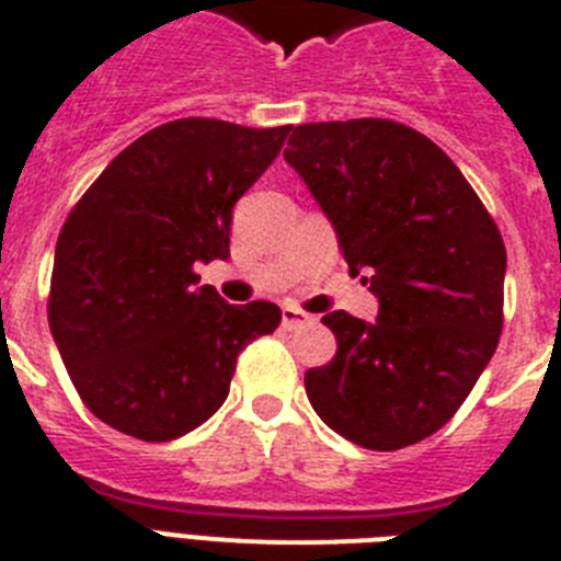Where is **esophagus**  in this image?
<instances>
[{
    "label": "esophagus",
    "instance_id": "34e87169",
    "mask_svg": "<svg viewBox=\"0 0 561 561\" xmlns=\"http://www.w3.org/2000/svg\"><path fill=\"white\" fill-rule=\"evenodd\" d=\"M309 323H311V314L295 309V306H284V311H280V325H284L286 331L304 329V325H309Z\"/></svg>",
    "mask_w": 561,
    "mask_h": 561
}]
</instances>
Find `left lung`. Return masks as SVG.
Here are the masks:
<instances>
[{"label": "left lung", "instance_id": "left-lung-1", "mask_svg": "<svg viewBox=\"0 0 561 561\" xmlns=\"http://www.w3.org/2000/svg\"><path fill=\"white\" fill-rule=\"evenodd\" d=\"M379 300L331 311L336 354L306 370L311 408L365 449L410 447L458 413L503 331L505 247L478 193L415 128L379 117L297 126L284 151Z\"/></svg>", "mask_w": 561, "mask_h": 561}]
</instances>
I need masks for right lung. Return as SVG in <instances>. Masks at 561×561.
Instances as JSON below:
<instances>
[{"label": "right lung", "instance_id": "obj_1", "mask_svg": "<svg viewBox=\"0 0 561 561\" xmlns=\"http://www.w3.org/2000/svg\"><path fill=\"white\" fill-rule=\"evenodd\" d=\"M291 126L182 117L106 165L64 221L49 331L92 413L140 440H173L225 404L247 342L280 309L230 306L196 264L230 257L236 202L275 162Z\"/></svg>", "mask_w": 561, "mask_h": 561}]
</instances>
